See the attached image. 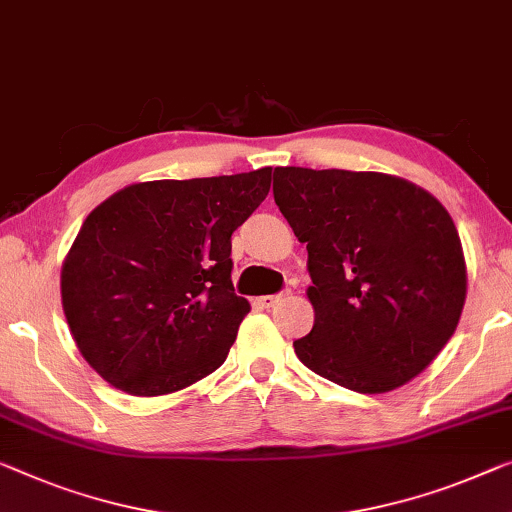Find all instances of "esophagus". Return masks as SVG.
<instances>
[{"instance_id": "obj_1", "label": "esophagus", "mask_w": 512, "mask_h": 512, "mask_svg": "<svg viewBox=\"0 0 512 512\" xmlns=\"http://www.w3.org/2000/svg\"><path fill=\"white\" fill-rule=\"evenodd\" d=\"M287 296V292H282V294H269V296H259V299L255 301L259 308H273V305H276L278 301H282Z\"/></svg>"}]
</instances>
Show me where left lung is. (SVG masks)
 Returning a JSON list of instances; mask_svg holds the SVG:
<instances>
[{"label": "left lung", "mask_w": 512, "mask_h": 512, "mask_svg": "<svg viewBox=\"0 0 512 512\" xmlns=\"http://www.w3.org/2000/svg\"><path fill=\"white\" fill-rule=\"evenodd\" d=\"M273 197L308 248L312 331L299 361L356 393L430 365L460 322L467 264L451 213L393 174L276 167Z\"/></svg>", "instance_id": "1"}]
</instances>
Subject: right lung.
<instances>
[{
    "mask_svg": "<svg viewBox=\"0 0 512 512\" xmlns=\"http://www.w3.org/2000/svg\"><path fill=\"white\" fill-rule=\"evenodd\" d=\"M269 188L271 167L142 181L89 213L61 266V305L110 386L154 398L225 363L250 312L234 294L232 232Z\"/></svg>",
    "mask_w": 512,
    "mask_h": 512,
    "instance_id": "1",
    "label": "right lung"
}]
</instances>
